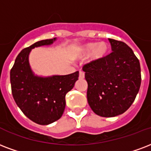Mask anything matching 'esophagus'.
Segmentation results:
<instances>
[{"label":"esophagus","instance_id":"1","mask_svg":"<svg viewBox=\"0 0 151 151\" xmlns=\"http://www.w3.org/2000/svg\"><path fill=\"white\" fill-rule=\"evenodd\" d=\"M84 78H85V73H84L83 71L81 70L80 72H79V78H80V79H83Z\"/></svg>","mask_w":151,"mask_h":151}]
</instances>
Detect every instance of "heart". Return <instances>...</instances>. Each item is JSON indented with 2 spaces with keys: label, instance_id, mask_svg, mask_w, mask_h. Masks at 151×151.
<instances>
[{
  "label": "heart",
  "instance_id": "obj_1",
  "mask_svg": "<svg viewBox=\"0 0 151 151\" xmlns=\"http://www.w3.org/2000/svg\"><path fill=\"white\" fill-rule=\"evenodd\" d=\"M108 50V45L104 42H88L83 45L79 51L80 57H85L90 54V57L93 60H98L106 55Z\"/></svg>",
  "mask_w": 151,
  "mask_h": 151
}]
</instances>
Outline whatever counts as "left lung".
I'll return each instance as SVG.
<instances>
[{"label":"left lung","instance_id":"left-lung-1","mask_svg":"<svg viewBox=\"0 0 151 151\" xmlns=\"http://www.w3.org/2000/svg\"><path fill=\"white\" fill-rule=\"evenodd\" d=\"M111 51L83 65L88 82L87 99L98 116L113 117L129 109L141 85L139 61L122 41L109 39Z\"/></svg>","mask_w":151,"mask_h":151}]
</instances>
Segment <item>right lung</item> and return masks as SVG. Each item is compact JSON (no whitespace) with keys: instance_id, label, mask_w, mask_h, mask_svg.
<instances>
[{"instance_id":"right-lung-1","label":"right lung","mask_w":151,"mask_h":151,"mask_svg":"<svg viewBox=\"0 0 151 151\" xmlns=\"http://www.w3.org/2000/svg\"><path fill=\"white\" fill-rule=\"evenodd\" d=\"M55 38L41 40L26 47L17 55L10 71L12 93L17 106L35 123L47 125L62 117L65 95L78 80L79 72L64 76L39 78L32 73L28 55L32 48L50 45Z\"/></svg>"}]
</instances>
